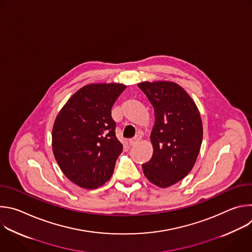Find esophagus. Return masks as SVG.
Returning <instances> with one entry per match:
<instances>
[{
    "mask_svg": "<svg viewBox=\"0 0 252 252\" xmlns=\"http://www.w3.org/2000/svg\"><path fill=\"white\" fill-rule=\"evenodd\" d=\"M140 140V137L139 136H134L133 138H130L129 140H128V143H129V146L130 147H132V146H134V145H136V143L138 142Z\"/></svg>",
    "mask_w": 252,
    "mask_h": 252,
    "instance_id": "obj_1",
    "label": "esophagus"
}]
</instances>
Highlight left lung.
I'll use <instances>...</instances> for the list:
<instances>
[{
	"mask_svg": "<svg viewBox=\"0 0 252 252\" xmlns=\"http://www.w3.org/2000/svg\"><path fill=\"white\" fill-rule=\"evenodd\" d=\"M155 110L151 133L154 154L142 164L149 181L168 188L192 169L202 142V123L189 94L172 82H143L137 85Z\"/></svg>",
	"mask_w": 252,
	"mask_h": 252,
	"instance_id": "1",
	"label": "left lung"
}]
</instances>
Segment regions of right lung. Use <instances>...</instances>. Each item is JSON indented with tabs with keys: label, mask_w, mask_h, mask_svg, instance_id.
I'll list each match as a JSON object with an SVG mask.
<instances>
[{
	"label": "right lung",
	"mask_w": 252,
	"mask_h": 252,
	"mask_svg": "<svg viewBox=\"0 0 252 252\" xmlns=\"http://www.w3.org/2000/svg\"><path fill=\"white\" fill-rule=\"evenodd\" d=\"M126 88L122 84L85 86L57 116L52 133L55 158L69 181L83 189H94L109 181L123 152L112 107Z\"/></svg>",
	"instance_id": "right-lung-1"
}]
</instances>
